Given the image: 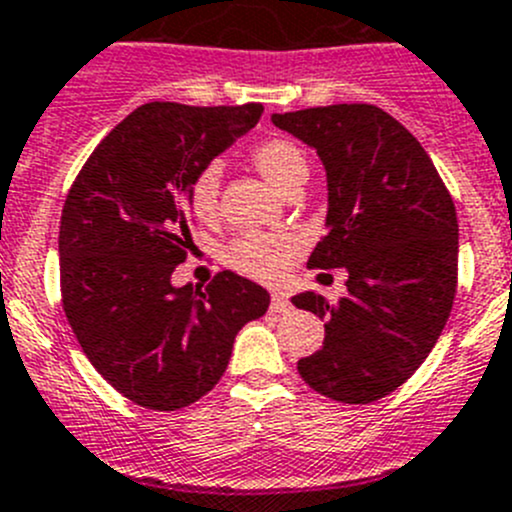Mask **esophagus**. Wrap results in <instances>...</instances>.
Masks as SVG:
<instances>
[{"mask_svg":"<svg viewBox=\"0 0 512 512\" xmlns=\"http://www.w3.org/2000/svg\"><path fill=\"white\" fill-rule=\"evenodd\" d=\"M291 309H294V306H291V301L286 299L284 294L271 296V311H276V314H289Z\"/></svg>","mask_w":512,"mask_h":512,"instance_id":"1","label":"esophagus"}]
</instances>
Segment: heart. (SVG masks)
I'll use <instances>...</instances> for the list:
<instances>
[{"label":"heart","mask_w":512,"mask_h":512,"mask_svg":"<svg viewBox=\"0 0 512 512\" xmlns=\"http://www.w3.org/2000/svg\"><path fill=\"white\" fill-rule=\"evenodd\" d=\"M251 160L259 173L281 193L296 191L309 175L304 150L286 138H269L256 143L251 148ZM218 191H221V170L216 165L203 168L188 183V206L198 221H216ZM299 251V241L289 233H243L226 248V264L248 279L276 284L296 264Z\"/></svg>","instance_id":"1"}]
</instances>
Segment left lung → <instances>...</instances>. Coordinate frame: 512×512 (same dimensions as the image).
<instances>
[{"instance_id":"8db88e82","label":"left lung","mask_w":512,"mask_h":512,"mask_svg":"<svg viewBox=\"0 0 512 512\" xmlns=\"http://www.w3.org/2000/svg\"><path fill=\"white\" fill-rule=\"evenodd\" d=\"M316 150L326 170V236L309 269H347L337 306L314 291L299 309L326 319L324 347L299 359L311 389L367 405L417 372L450 316L457 289V213L415 135L374 105L271 115Z\"/></svg>"}]
</instances>
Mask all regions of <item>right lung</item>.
<instances>
[{"label": "right lung", "instance_id": "add662e5", "mask_svg": "<svg viewBox=\"0 0 512 512\" xmlns=\"http://www.w3.org/2000/svg\"><path fill=\"white\" fill-rule=\"evenodd\" d=\"M264 105L148 102L92 150L60 221L67 321L92 367L145 410L173 412L211 392L241 326L269 291L233 271L206 291L173 286L193 246L188 183L259 123Z\"/></svg>", "mask_w": 512, "mask_h": 512}]
</instances>
